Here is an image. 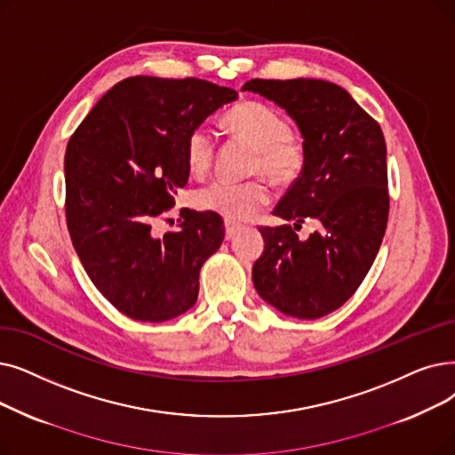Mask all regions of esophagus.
<instances>
[{"mask_svg":"<svg viewBox=\"0 0 455 455\" xmlns=\"http://www.w3.org/2000/svg\"><path fill=\"white\" fill-rule=\"evenodd\" d=\"M238 228H240L238 223H234V221H230V220H225V238H227V240H232L234 234L238 232Z\"/></svg>","mask_w":455,"mask_h":455,"instance_id":"obj_1","label":"esophagus"}]
</instances>
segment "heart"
<instances>
[{
  "label": "heart",
  "instance_id": "heart-1",
  "mask_svg": "<svg viewBox=\"0 0 455 455\" xmlns=\"http://www.w3.org/2000/svg\"><path fill=\"white\" fill-rule=\"evenodd\" d=\"M225 126L254 148L251 172L260 174L242 184L213 180L195 193V204L230 221H245L267 206L271 191L264 176L276 186L299 180L307 165V148L291 133L286 116L260 102H242L225 116ZM215 137L206 126H196L186 141V164L191 174L204 176L215 157Z\"/></svg>",
  "mask_w": 455,
  "mask_h": 455
}]
</instances>
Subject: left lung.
I'll return each mask as SVG.
<instances>
[{"instance_id":"left-lung-1","label":"left lung","mask_w":455,"mask_h":455,"mask_svg":"<svg viewBox=\"0 0 455 455\" xmlns=\"http://www.w3.org/2000/svg\"><path fill=\"white\" fill-rule=\"evenodd\" d=\"M242 91L286 109L307 148L303 174L273 210L293 225L260 227L266 247L252 266L254 288L293 318H322L357 291L383 242L390 199L381 126L331 82L256 77ZM307 219L321 228L299 241L294 230Z\"/></svg>"}]
</instances>
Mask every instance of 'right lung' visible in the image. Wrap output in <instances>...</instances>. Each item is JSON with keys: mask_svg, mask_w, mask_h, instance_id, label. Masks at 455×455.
<instances>
[{"mask_svg": "<svg viewBox=\"0 0 455 455\" xmlns=\"http://www.w3.org/2000/svg\"><path fill=\"white\" fill-rule=\"evenodd\" d=\"M235 98L234 89L196 77H126L70 137L72 245L98 291L132 320L167 322L196 301L201 267L225 238L221 215L189 210L164 235H154L152 223L188 184L189 132Z\"/></svg>", "mask_w": 455, "mask_h": 455, "instance_id": "obj_1", "label": "right lung"}]
</instances>
